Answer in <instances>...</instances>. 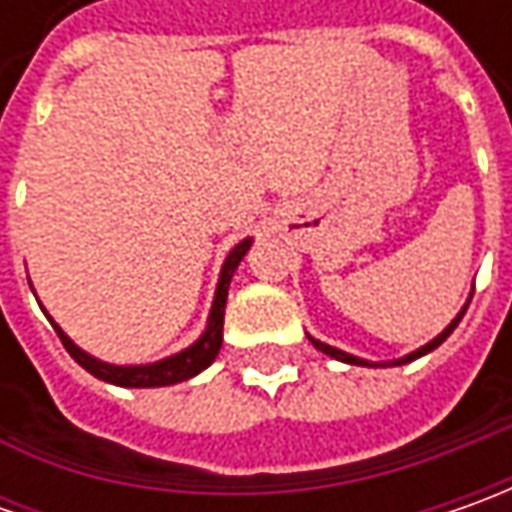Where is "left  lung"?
<instances>
[{
	"label": "left lung",
	"mask_w": 512,
	"mask_h": 512,
	"mask_svg": "<svg viewBox=\"0 0 512 512\" xmlns=\"http://www.w3.org/2000/svg\"><path fill=\"white\" fill-rule=\"evenodd\" d=\"M470 299H473V296H470ZM470 299H467V305H470ZM467 305H464L462 310H459V316H456V319H453L450 325L444 327L442 333H439V336H436L433 342H427V344H424V347H419V350H413V353H407V356H402V359H393V362H390V364H407V362H413V359H419V356H424V353H430V350H436V347H439V344H442L444 339H447V336H450V333L456 330V325L462 322V316H464V310H467ZM307 339L313 342V347H316V350H322V353H327V356H333V359H339V362L362 364V367H379V364L364 362V359H359V356H350V353H344V350H339V347H330V344L319 342V339H313V336H307ZM382 367H387V364H382Z\"/></svg>",
	"instance_id": "1"
}]
</instances>
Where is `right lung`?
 Listing matches in <instances>:
<instances>
[{"label":"right lung","instance_id":"obj_1","mask_svg":"<svg viewBox=\"0 0 512 512\" xmlns=\"http://www.w3.org/2000/svg\"><path fill=\"white\" fill-rule=\"evenodd\" d=\"M250 250V239H242L239 245L227 253L222 273H219V285H216V296H213V307H210V316H207L205 333L196 339V342L173 353L168 359L153 364H108L99 362L96 356L85 353L79 344L70 342V336L50 319L53 330L59 333V339L65 344L70 356L88 370L90 376L102 379V382L119 384V387H165V384H179L193 379L196 373H202L207 364L219 356V347H222V327H225V305H227V287L230 279L236 273L239 262L245 259V253Z\"/></svg>","mask_w":512,"mask_h":512}]
</instances>
